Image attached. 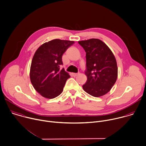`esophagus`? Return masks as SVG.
Returning <instances> with one entry per match:
<instances>
[{"mask_svg": "<svg viewBox=\"0 0 146 146\" xmlns=\"http://www.w3.org/2000/svg\"><path fill=\"white\" fill-rule=\"evenodd\" d=\"M78 74V73H72V75L73 77H76Z\"/></svg>", "mask_w": 146, "mask_h": 146, "instance_id": "esophagus-1", "label": "esophagus"}]
</instances>
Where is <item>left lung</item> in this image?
Instances as JSON below:
<instances>
[{
    "instance_id": "1",
    "label": "left lung",
    "mask_w": 146,
    "mask_h": 146,
    "mask_svg": "<svg viewBox=\"0 0 146 146\" xmlns=\"http://www.w3.org/2000/svg\"><path fill=\"white\" fill-rule=\"evenodd\" d=\"M86 52V83L84 90L99 98L107 93L117 78L116 58L108 46L99 39L78 41Z\"/></svg>"
}]
</instances>
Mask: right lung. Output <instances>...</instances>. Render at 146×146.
Here are the masks:
<instances>
[{"label": "right lung", "instance_id": "1", "mask_svg": "<svg viewBox=\"0 0 146 146\" xmlns=\"http://www.w3.org/2000/svg\"><path fill=\"white\" fill-rule=\"evenodd\" d=\"M74 41L56 39L42 44L35 52L30 77L34 89L43 97L53 99L63 91L69 74L61 69L62 57Z\"/></svg>", "mask_w": 146, "mask_h": 146}]
</instances>
